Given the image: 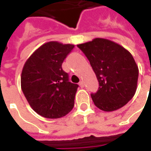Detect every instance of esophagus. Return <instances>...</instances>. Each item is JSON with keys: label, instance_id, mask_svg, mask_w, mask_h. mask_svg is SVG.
Wrapping results in <instances>:
<instances>
[{"label": "esophagus", "instance_id": "esophagus-1", "mask_svg": "<svg viewBox=\"0 0 151 151\" xmlns=\"http://www.w3.org/2000/svg\"><path fill=\"white\" fill-rule=\"evenodd\" d=\"M79 86H80L81 87H83V86H84V81H81L79 82Z\"/></svg>", "mask_w": 151, "mask_h": 151}]
</instances>
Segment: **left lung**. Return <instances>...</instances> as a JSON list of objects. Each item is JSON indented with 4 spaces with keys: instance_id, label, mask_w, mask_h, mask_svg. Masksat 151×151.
I'll use <instances>...</instances> for the list:
<instances>
[{
    "instance_id": "obj_1",
    "label": "left lung",
    "mask_w": 151,
    "mask_h": 151,
    "mask_svg": "<svg viewBox=\"0 0 151 151\" xmlns=\"http://www.w3.org/2000/svg\"><path fill=\"white\" fill-rule=\"evenodd\" d=\"M88 60L99 82L91 96L94 104L105 112L124 107L134 96L139 69L133 56L121 45L105 38L77 45Z\"/></svg>"
}]
</instances>
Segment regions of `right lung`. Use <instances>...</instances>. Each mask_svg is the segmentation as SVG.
Masks as SVG:
<instances>
[{
    "mask_svg": "<svg viewBox=\"0 0 151 151\" xmlns=\"http://www.w3.org/2000/svg\"><path fill=\"white\" fill-rule=\"evenodd\" d=\"M73 44L51 41L40 46L27 59L22 71L21 87L36 113L47 119H60L72 110L78 85L69 81L62 63Z\"/></svg>",
    "mask_w": 151,
    "mask_h": 151,
    "instance_id": "right-lung-1",
    "label": "right lung"
}]
</instances>
